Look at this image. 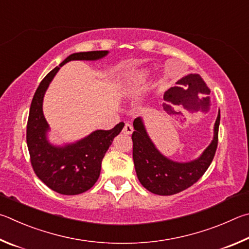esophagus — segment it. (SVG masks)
<instances>
[{
	"label": "esophagus",
	"mask_w": 249,
	"mask_h": 249,
	"mask_svg": "<svg viewBox=\"0 0 249 249\" xmlns=\"http://www.w3.org/2000/svg\"><path fill=\"white\" fill-rule=\"evenodd\" d=\"M132 131H133L132 125L130 124H125L124 127V130H122V132H124V134H131Z\"/></svg>",
	"instance_id": "esophagus-1"
}]
</instances>
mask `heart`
<instances>
[{
    "mask_svg": "<svg viewBox=\"0 0 249 249\" xmlns=\"http://www.w3.org/2000/svg\"><path fill=\"white\" fill-rule=\"evenodd\" d=\"M146 77H147V73L145 71H141L137 73V75L133 77L132 80V84L134 86H140L143 85L146 81Z\"/></svg>",
    "mask_w": 249,
    "mask_h": 249,
    "instance_id": "b5f03b06",
    "label": "heart"
}]
</instances>
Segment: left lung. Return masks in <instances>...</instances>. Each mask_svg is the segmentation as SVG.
I'll use <instances>...</instances> for the list:
<instances>
[{"mask_svg":"<svg viewBox=\"0 0 249 249\" xmlns=\"http://www.w3.org/2000/svg\"><path fill=\"white\" fill-rule=\"evenodd\" d=\"M164 106L167 105L164 104ZM219 125L220 110L214 124V136L210 145L198 159L180 163L169 160L160 153L147 134L142 118L139 117L134 119L132 155L138 179L142 186L152 194L172 196L189 188L197 182L206 173L214 158Z\"/></svg>","mask_w":249,"mask_h":249,"instance_id":"8db88e82","label":"left lung"}]
</instances>
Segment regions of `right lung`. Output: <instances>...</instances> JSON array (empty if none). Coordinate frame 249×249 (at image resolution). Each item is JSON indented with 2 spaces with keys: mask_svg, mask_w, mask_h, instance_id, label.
Instances as JSON below:
<instances>
[{
  "mask_svg": "<svg viewBox=\"0 0 249 249\" xmlns=\"http://www.w3.org/2000/svg\"><path fill=\"white\" fill-rule=\"evenodd\" d=\"M108 51L77 52L47 74L39 84L30 105L26 140L34 172L43 184L55 193L67 196L85 193L97 181L102 160L112 140L121 132L124 122L111 130H96L75 143L63 146L51 144L47 139L49 124L43 116V96L60 68L72 60L95 61Z\"/></svg>",
  "mask_w": 249,
  "mask_h": 249,
  "instance_id": "obj_1",
  "label": "right lung"
}]
</instances>
